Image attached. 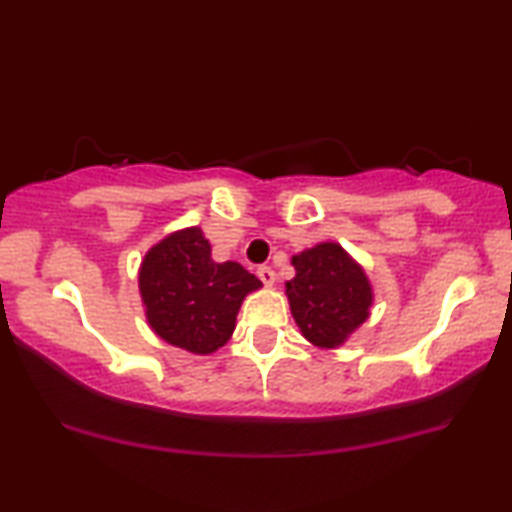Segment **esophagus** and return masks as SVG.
<instances>
[{"instance_id":"esophagus-1","label":"esophagus","mask_w":512,"mask_h":512,"mask_svg":"<svg viewBox=\"0 0 512 512\" xmlns=\"http://www.w3.org/2000/svg\"><path fill=\"white\" fill-rule=\"evenodd\" d=\"M256 275H258V279H261V282H263L265 286L275 284V270L268 268V265H261V268L256 270Z\"/></svg>"}]
</instances>
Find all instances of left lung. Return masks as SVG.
Wrapping results in <instances>:
<instances>
[{
	"mask_svg": "<svg viewBox=\"0 0 512 512\" xmlns=\"http://www.w3.org/2000/svg\"><path fill=\"white\" fill-rule=\"evenodd\" d=\"M296 277L286 298L303 338L319 349H338L370 319L375 291L363 265L338 242H319L291 256Z\"/></svg>",
	"mask_w": 512,
	"mask_h": 512,
	"instance_id": "8db88e82",
	"label": "left lung"
}]
</instances>
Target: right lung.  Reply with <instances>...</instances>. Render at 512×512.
Listing matches in <instances>:
<instances>
[{
	"label": "right lung",
	"instance_id": "add662e5",
	"mask_svg": "<svg viewBox=\"0 0 512 512\" xmlns=\"http://www.w3.org/2000/svg\"><path fill=\"white\" fill-rule=\"evenodd\" d=\"M137 284L151 331L198 356L226 345L244 298L263 286L240 263H216L200 226L172 230L153 244L139 263Z\"/></svg>",
	"mask_w": 512,
	"mask_h": 512
}]
</instances>
